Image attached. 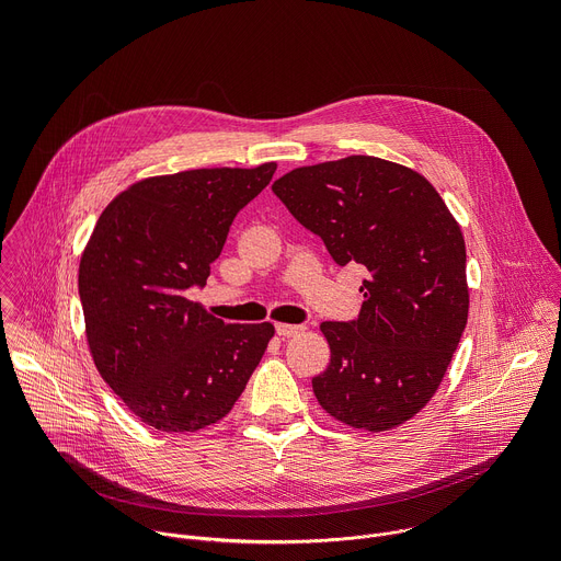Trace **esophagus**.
<instances>
[{
    "instance_id": "34e87169",
    "label": "esophagus",
    "mask_w": 561,
    "mask_h": 561,
    "mask_svg": "<svg viewBox=\"0 0 561 561\" xmlns=\"http://www.w3.org/2000/svg\"><path fill=\"white\" fill-rule=\"evenodd\" d=\"M275 331L279 337H295L304 331L301 324H275Z\"/></svg>"
}]
</instances>
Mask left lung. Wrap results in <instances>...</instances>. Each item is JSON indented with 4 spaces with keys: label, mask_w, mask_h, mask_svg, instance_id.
I'll return each mask as SVG.
<instances>
[{
    "label": "left lung",
    "mask_w": 561,
    "mask_h": 561,
    "mask_svg": "<svg viewBox=\"0 0 561 561\" xmlns=\"http://www.w3.org/2000/svg\"><path fill=\"white\" fill-rule=\"evenodd\" d=\"M273 193L331 257L370 273L353 322H324L329 368L312 379L319 407L379 433L417 415L439 388L468 319L461 228L433 184L379 157L301 167Z\"/></svg>",
    "instance_id": "8db88e82"
}]
</instances>
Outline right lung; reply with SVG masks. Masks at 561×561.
<instances>
[{"label":"right lung","instance_id":"right-lung-1","mask_svg":"<svg viewBox=\"0 0 561 561\" xmlns=\"http://www.w3.org/2000/svg\"><path fill=\"white\" fill-rule=\"evenodd\" d=\"M277 164L148 178L100 215L79 262L87 340L104 381L144 424L195 433L230 413L275 329L224 324L204 288L234 215Z\"/></svg>","mask_w":561,"mask_h":561}]
</instances>
